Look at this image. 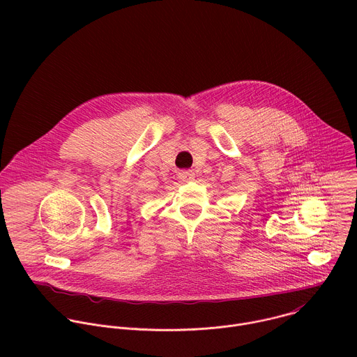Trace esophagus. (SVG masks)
Masks as SVG:
<instances>
[{
    "label": "esophagus",
    "mask_w": 357,
    "mask_h": 357,
    "mask_svg": "<svg viewBox=\"0 0 357 357\" xmlns=\"http://www.w3.org/2000/svg\"><path fill=\"white\" fill-rule=\"evenodd\" d=\"M178 178L182 181V182H190L195 179V174L193 171H179L178 172Z\"/></svg>",
    "instance_id": "obj_1"
}]
</instances>
